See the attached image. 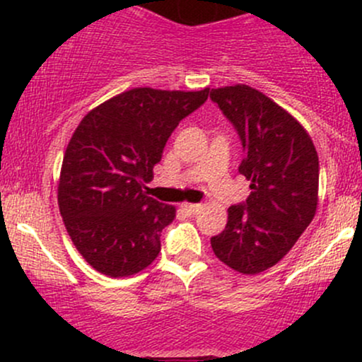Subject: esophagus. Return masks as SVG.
Here are the masks:
<instances>
[{
	"label": "esophagus",
	"instance_id": "34e87169",
	"mask_svg": "<svg viewBox=\"0 0 362 362\" xmlns=\"http://www.w3.org/2000/svg\"><path fill=\"white\" fill-rule=\"evenodd\" d=\"M182 209H184L187 214L194 216L201 211V204H190V202H185V204H182Z\"/></svg>",
	"mask_w": 362,
	"mask_h": 362
}]
</instances>
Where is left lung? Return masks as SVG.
Masks as SVG:
<instances>
[{"label": "left lung", "instance_id": "1", "mask_svg": "<svg viewBox=\"0 0 362 362\" xmlns=\"http://www.w3.org/2000/svg\"><path fill=\"white\" fill-rule=\"evenodd\" d=\"M211 98L242 139L240 173L247 202L228 209L226 228L211 238L214 255L242 274L271 269L310 226L318 206V155L306 129L248 85L211 90Z\"/></svg>", "mask_w": 362, "mask_h": 362}]
</instances>
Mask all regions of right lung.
I'll list each match as a JSON object with an SVG mask.
<instances>
[{
    "label": "right lung",
    "instance_id": "obj_1",
    "mask_svg": "<svg viewBox=\"0 0 362 362\" xmlns=\"http://www.w3.org/2000/svg\"><path fill=\"white\" fill-rule=\"evenodd\" d=\"M209 97L201 91L132 88L91 109L69 139L57 204L69 238L95 271L134 276L161 250L175 206L149 197L144 184L182 119Z\"/></svg>",
    "mask_w": 362,
    "mask_h": 362
}]
</instances>
